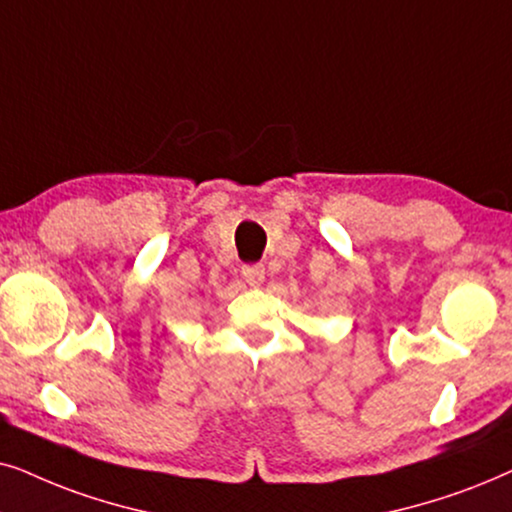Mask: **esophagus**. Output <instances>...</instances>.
<instances>
[{"label":"esophagus","mask_w":512,"mask_h":512,"mask_svg":"<svg viewBox=\"0 0 512 512\" xmlns=\"http://www.w3.org/2000/svg\"><path fill=\"white\" fill-rule=\"evenodd\" d=\"M264 274H267V271H264L262 264H245L243 267V278L250 288H260L264 283Z\"/></svg>","instance_id":"1"}]
</instances>
